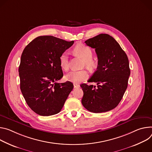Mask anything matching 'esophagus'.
<instances>
[{
    "mask_svg": "<svg viewBox=\"0 0 152 152\" xmlns=\"http://www.w3.org/2000/svg\"><path fill=\"white\" fill-rule=\"evenodd\" d=\"M74 88H80V85H78V84L74 83Z\"/></svg>",
    "mask_w": 152,
    "mask_h": 152,
    "instance_id": "1",
    "label": "esophagus"
}]
</instances>
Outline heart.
Wrapping results in <instances>:
<instances>
[{"label":"heart","instance_id":"1","mask_svg":"<svg viewBox=\"0 0 152 152\" xmlns=\"http://www.w3.org/2000/svg\"><path fill=\"white\" fill-rule=\"evenodd\" d=\"M74 51L78 56L84 59V64L89 68H92L95 65V61L92 58L93 51L91 48L84 45H78L74 49ZM59 63L61 68L64 71H67L69 68V58L67 54L63 53L59 57ZM89 77L88 72L85 71H72L69 72L65 76L67 81L73 83H80L86 80Z\"/></svg>","mask_w":152,"mask_h":152}]
</instances>
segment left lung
<instances>
[{
  "instance_id": "8db88e82",
  "label": "left lung",
  "mask_w": 152,
  "mask_h": 152,
  "mask_svg": "<svg viewBox=\"0 0 152 152\" xmlns=\"http://www.w3.org/2000/svg\"><path fill=\"white\" fill-rule=\"evenodd\" d=\"M95 48L98 66L89 82L96 83L97 86L80 85L83 91V106L94 113H102L115 108L127 88L130 74L128 57L112 36L101 34L85 41Z\"/></svg>"
}]
</instances>
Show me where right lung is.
<instances>
[{
	"label": "right lung",
	"instance_id": "add662e5",
	"mask_svg": "<svg viewBox=\"0 0 152 152\" xmlns=\"http://www.w3.org/2000/svg\"><path fill=\"white\" fill-rule=\"evenodd\" d=\"M74 43L43 36L23 50L19 67L20 90L28 106L39 115L60 112L74 88L70 81L57 82L63 76L59 57Z\"/></svg>",
	"mask_w": 152,
	"mask_h": 152
}]
</instances>
